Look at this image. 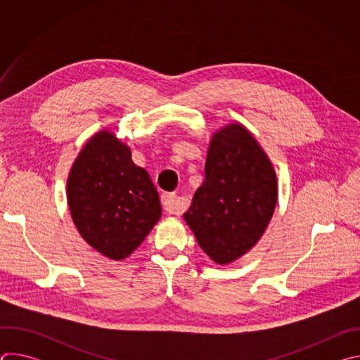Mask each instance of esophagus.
<instances>
[{
	"label": "esophagus",
	"instance_id": "obj_1",
	"mask_svg": "<svg viewBox=\"0 0 360 360\" xmlns=\"http://www.w3.org/2000/svg\"><path fill=\"white\" fill-rule=\"evenodd\" d=\"M161 202H162L164 211L172 215H181L186 208L185 202L181 198H178L175 193H164L161 196Z\"/></svg>",
	"mask_w": 360,
	"mask_h": 360
}]
</instances>
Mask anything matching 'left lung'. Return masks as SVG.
I'll return each mask as SVG.
<instances>
[{"label":"left lung","mask_w":360,"mask_h":360,"mask_svg":"<svg viewBox=\"0 0 360 360\" xmlns=\"http://www.w3.org/2000/svg\"><path fill=\"white\" fill-rule=\"evenodd\" d=\"M275 169L240 124L218 131L210 143L205 181L184 218L212 261L228 265L264 235L276 207Z\"/></svg>","instance_id":"obj_1"}]
</instances>
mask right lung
<instances>
[{
    "label": "right lung",
    "instance_id": "right-lung-1",
    "mask_svg": "<svg viewBox=\"0 0 360 360\" xmlns=\"http://www.w3.org/2000/svg\"><path fill=\"white\" fill-rule=\"evenodd\" d=\"M68 207L81 236L114 261L129 256L161 218L157 188L131 149L99 131L79 152L67 184Z\"/></svg>",
    "mask_w": 360,
    "mask_h": 360
}]
</instances>
